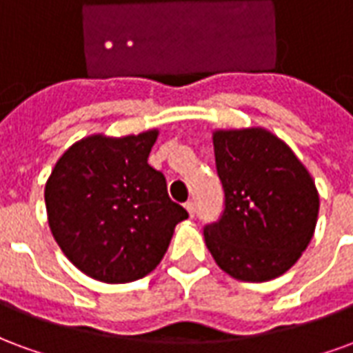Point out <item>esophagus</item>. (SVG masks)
<instances>
[{
  "label": "esophagus",
  "mask_w": 353,
  "mask_h": 353,
  "mask_svg": "<svg viewBox=\"0 0 353 353\" xmlns=\"http://www.w3.org/2000/svg\"><path fill=\"white\" fill-rule=\"evenodd\" d=\"M185 210L189 212V215H194V204H192V200H189V202H185Z\"/></svg>",
  "instance_id": "34e87169"
}]
</instances>
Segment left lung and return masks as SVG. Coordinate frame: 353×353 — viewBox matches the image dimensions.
I'll list each match as a JSON object with an SVG mask.
<instances>
[{"instance_id":"obj_1","label":"left lung","mask_w":353,"mask_h":353,"mask_svg":"<svg viewBox=\"0 0 353 353\" xmlns=\"http://www.w3.org/2000/svg\"><path fill=\"white\" fill-rule=\"evenodd\" d=\"M217 176L225 191L221 217L204 240L221 270L242 281L288 272L310 244L318 189L295 153L263 128L214 132Z\"/></svg>"}]
</instances>
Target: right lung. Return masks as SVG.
<instances>
[{
  "label": "right lung",
  "instance_id": "add662e5",
  "mask_svg": "<svg viewBox=\"0 0 353 353\" xmlns=\"http://www.w3.org/2000/svg\"><path fill=\"white\" fill-rule=\"evenodd\" d=\"M157 136H88L58 159L45 185L52 236L94 280L126 283L147 276L177 223L189 217L170 200L162 172L147 162Z\"/></svg>",
  "mask_w": 353,
  "mask_h": 353
}]
</instances>
